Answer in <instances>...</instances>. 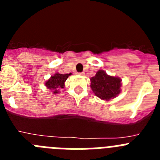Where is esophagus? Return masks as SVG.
I'll list each match as a JSON object with an SVG mask.
<instances>
[{
	"mask_svg": "<svg viewBox=\"0 0 160 160\" xmlns=\"http://www.w3.org/2000/svg\"><path fill=\"white\" fill-rule=\"evenodd\" d=\"M78 74H79V75H84L85 73H84V72H82V73H78Z\"/></svg>",
	"mask_w": 160,
	"mask_h": 160,
	"instance_id": "obj_1",
	"label": "esophagus"
}]
</instances>
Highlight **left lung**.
I'll return each mask as SVG.
<instances>
[{
    "label": "left lung",
    "mask_w": 160,
    "mask_h": 160,
    "mask_svg": "<svg viewBox=\"0 0 160 160\" xmlns=\"http://www.w3.org/2000/svg\"><path fill=\"white\" fill-rule=\"evenodd\" d=\"M122 80L118 77L110 76L104 70H100L95 76L90 78V87L97 97L109 101L121 92Z\"/></svg>",
    "instance_id": "1"
}]
</instances>
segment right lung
Returning a JSON list of instances; mask_svg holds the SVG:
<instances>
[{
  "label": "right lung",
  "instance_id": "obj_1",
  "mask_svg": "<svg viewBox=\"0 0 160 160\" xmlns=\"http://www.w3.org/2000/svg\"><path fill=\"white\" fill-rule=\"evenodd\" d=\"M70 74L71 73H66V74L59 73H54L53 76L50 77V78L46 82L45 85L49 90H50V91L53 92V94H58V89L64 88L65 82Z\"/></svg>",
  "mask_w": 160,
  "mask_h": 160
}]
</instances>
